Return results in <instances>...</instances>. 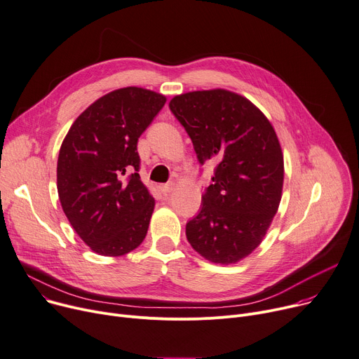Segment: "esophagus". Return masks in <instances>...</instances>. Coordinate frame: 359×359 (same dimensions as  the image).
<instances>
[{
	"label": "esophagus",
	"instance_id": "obj_1",
	"mask_svg": "<svg viewBox=\"0 0 359 359\" xmlns=\"http://www.w3.org/2000/svg\"><path fill=\"white\" fill-rule=\"evenodd\" d=\"M173 183H165V184H160L158 187H160V192L161 194H164V195H167V194H170L172 190H173Z\"/></svg>",
	"mask_w": 359,
	"mask_h": 359
}]
</instances>
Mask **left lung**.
Segmentation results:
<instances>
[{"label": "left lung", "instance_id": "left-lung-1", "mask_svg": "<svg viewBox=\"0 0 359 359\" xmlns=\"http://www.w3.org/2000/svg\"><path fill=\"white\" fill-rule=\"evenodd\" d=\"M170 111L194 142L198 161L217 160L186 236L206 259L232 264L262 241L278 209L284 164L266 115L241 95L195 90L177 95Z\"/></svg>", "mask_w": 359, "mask_h": 359}]
</instances>
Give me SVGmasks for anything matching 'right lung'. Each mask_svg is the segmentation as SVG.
<instances>
[{"label": "right lung", "instance_id": "right-lung-1", "mask_svg": "<svg viewBox=\"0 0 359 359\" xmlns=\"http://www.w3.org/2000/svg\"><path fill=\"white\" fill-rule=\"evenodd\" d=\"M164 104L165 97L149 89H116L88 107L62 142L59 199L97 254L124 255L147 235L154 199L138 175L137 141Z\"/></svg>", "mask_w": 359, "mask_h": 359}]
</instances>
